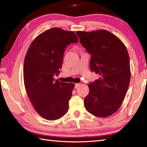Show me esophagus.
Here are the masks:
<instances>
[{"label": "esophagus", "mask_w": 147, "mask_h": 147, "mask_svg": "<svg viewBox=\"0 0 147 147\" xmlns=\"http://www.w3.org/2000/svg\"><path fill=\"white\" fill-rule=\"evenodd\" d=\"M80 83H75V88H77L80 86Z\"/></svg>", "instance_id": "obj_1"}]
</instances>
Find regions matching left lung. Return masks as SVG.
<instances>
[{"label":"left lung","instance_id":"1","mask_svg":"<svg viewBox=\"0 0 147 147\" xmlns=\"http://www.w3.org/2000/svg\"><path fill=\"white\" fill-rule=\"evenodd\" d=\"M80 42L91 55L90 69L99 78L88 84L90 91L84 99L88 112L105 118L119 109L129 85V56L124 43L105 30L77 31Z\"/></svg>","mask_w":147,"mask_h":147}]
</instances>
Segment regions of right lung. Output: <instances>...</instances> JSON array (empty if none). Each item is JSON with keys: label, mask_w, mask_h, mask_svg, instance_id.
Masks as SVG:
<instances>
[{"label": "right lung", "mask_w": 147, "mask_h": 147, "mask_svg": "<svg viewBox=\"0 0 147 147\" xmlns=\"http://www.w3.org/2000/svg\"><path fill=\"white\" fill-rule=\"evenodd\" d=\"M78 41L72 31L51 28L38 35L26 53V90L35 110L46 119H58L69 110L74 84L55 80L54 76L60 73L65 48Z\"/></svg>", "instance_id": "obj_1"}]
</instances>
